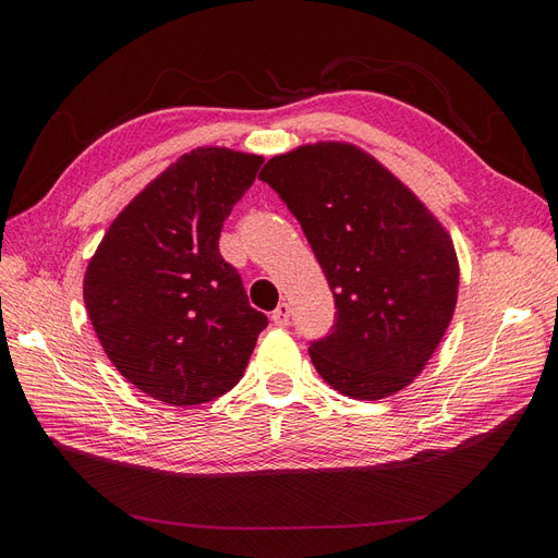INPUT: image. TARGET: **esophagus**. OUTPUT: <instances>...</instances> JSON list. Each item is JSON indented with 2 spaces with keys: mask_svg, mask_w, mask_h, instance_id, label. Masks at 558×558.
Here are the masks:
<instances>
[{
  "mask_svg": "<svg viewBox=\"0 0 558 558\" xmlns=\"http://www.w3.org/2000/svg\"><path fill=\"white\" fill-rule=\"evenodd\" d=\"M289 320H291V307L286 305V302H279L277 310L272 312V324L283 328V326H289Z\"/></svg>",
  "mask_w": 558,
  "mask_h": 558,
  "instance_id": "34e87169",
  "label": "esophagus"
}]
</instances>
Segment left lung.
<instances>
[{
    "mask_svg": "<svg viewBox=\"0 0 558 558\" xmlns=\"http://www.w3.org/2000/svg\"><path fill=\"white\" fill-rule=\"evenodd\" d=\"M298 218L335 298V324L310 342L337 391L379 400L408 386L440 344L459 295L445 228L373 156L320 142L267 160L258 177Z\"/></svg>",
    "mask_w": 558,
    "mask_h": 558,
    "instance_id": "obj_1",
    "label": "left lung"
}]
</instances>
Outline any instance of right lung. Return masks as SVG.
<instances>
[{
    "instance_id": "right-lung-1",
    "label": "right lung",
    "mask_w": 558,
    "mask_h": 558,
    "mask_svg": "<svg viewBox=\"0 0 558 558\" xmlns=\"http://www.w3.org/2000/svg\"><path fill=\"white\" fill-rule=\"evenodd\" d=\"M263 158L195 148L116 216L83 279L109 361L146 396L209 402L244 375L267 316L218 251L223 221Z\"/></svg>"
}]
</instances>
